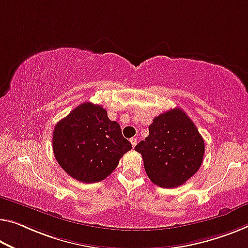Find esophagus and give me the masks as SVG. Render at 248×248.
Here are the masks:
<instances>
[{"mask_svg":"<svg viewBox=\"0 0 248 248\" xmlns=\"http://www.w3.org/2000/svg\"><path fill=\"white\" fill-rule=\"evenodd\" d=\"M129 142H131L133 147H135V145L137 144V139H135V137H132V139L129 140Z\"/></svg>","mask_w":248,"mask_h":248,"instance_id":"34e87169","label":"esophagus"}]
</instances>
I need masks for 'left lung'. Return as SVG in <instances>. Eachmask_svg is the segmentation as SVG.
I'll use <instances>...</instances> for the list:
<instances>
[{"instance_id": "8db88e82", "label": "left lung", "mask_w": 248, "mask_h": 248, "mask_svg": "<svg viewBox=\"0 0 248 248\" xmlns=\"http://www.w3.org/2000/svg\"><path fill=\"white\" fill-rule=\"evenodd\" d=\"M150 134L135 146L145 172L159 187H178L203 163L204 140L193 121L181 108L159 114L148 126Z\"/></svg>"}]
</instances>
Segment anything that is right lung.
I'll list each match as a JSON object with an SVG mask.
<instances>
[{"mask_svg":"<svg viewBox=\"0 0 248 248\" xmlns=\"http://www.w3.org/2000/svg\"><path fill=\"white\" fill-rule=\"evenodd\" d=\"M132 148L120 124L100 105L85 102L55 125L53 152L60 166L76 181L97 183L111 174Z\"/></svg>","mask_w":248,"mask_h":248,"instance_id":"obj_1","label":"right lung"}]
</instances>
